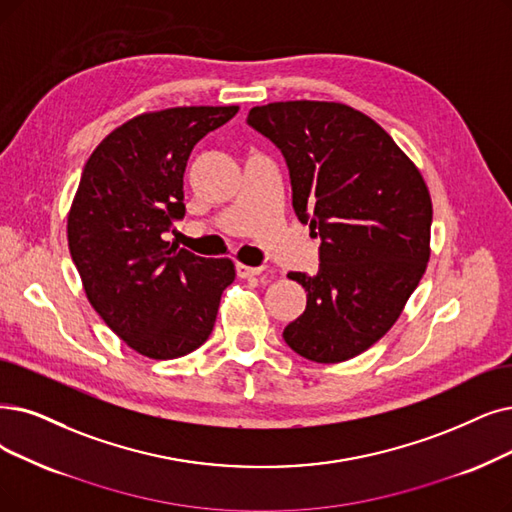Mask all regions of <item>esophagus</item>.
I'll list each match as a JSON object with an SVG mask.
<instances>
[{"instance_id":"1","label":"esophagus","mask_w":512,"mask_h":512,"mask_svg":"<svg viewBox=\"0 0 512 512\" xmlns=\"http://www.w3.org/2000/svg\"><path fill=\"white\" fill-rule=\"evenodd\" d=\"M235 271H237V275H239L241 279H250V277H258L264 269H262V267H248V264H241V262H237Z\"/></svg>"}]
</instances>
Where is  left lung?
I'll return each instance as SVG.
<instances>
[{
    "label": "left lung",
    "mask_w": 512,
    "mask_h": 512,
    "mask_svg": "<svg viewBox=\"0 0 512 512\" xmlns=\"http://www.w3.org/2000/svg\"><path fill=\"white\" fill-rule=\"evenodd\" d=\"M248 124L288 161L294 210L321 237L315 277L290 273L306 311L283 330L300 357L353 359L399 319L431 258V193L372 117L327 100L254 107Z\"/></svg>",
    "instance_id": "obj_1"
}]
</instances>
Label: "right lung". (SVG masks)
I'll list each match as a JSON object with an SVG mask.
<instances>
[{
	"label": "right lung",
	"mask_w": 512,
	"mask_h": 512,
	"mask_svg": "<svg viewBox=\"0 0 512 512\" xmlns=\"http://www.w3.org/2000/svg\"><path fill=\"white\" fill-rule=\"evenodd\" d=\"M237 111L140 113L102 138L84 166L67 216L69 252L92 309L142 357L199 349L235 279L229 258L195 256L161 235L185 216L182 176L195 142Z\"/></svg>",
	"instance_id": "1"
}]
</instances>
